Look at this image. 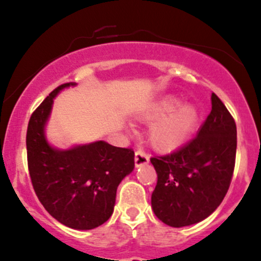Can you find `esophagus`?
I'll use <instances>...</instances> for the list:
<instances>
[{"label":"esophagus","mask_w":261,"mask_h":261,"mask_svg":"<svg viewBox=\"0 0 261 261\" xmlns=\"http://www.w3.org/2000/svg\"><path fill=\"white\" fill-rule=\"evenodd\" d=\"M134 161H136L137 167H141V166L147 165L149 162V155L147 154L142 148H138L136 150V157H134Z\"/></svg>","instance_id":"1"}]
</instances>
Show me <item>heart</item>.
<instances>
[{
  "mask_svg": "<svg viewBox=\"0 0 261 261\" xmlns=\"http://www.w3.org/2000/svg\"><path fill=\"white\" fill-rule=\"evenodd\" d=\"M177 98H166L155 104L146 117L158 120L149 132L153 146L158 149L168 150L184 143L195 128L198 113L195 107L181 106Z\"/></svg>",
  "mask_w": 261,
  "mask_h": 261,
  "instance_id": "b5f03b06",
  "label": "heart"
}]
</instances>
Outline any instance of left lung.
<instances>
[{"mask_svg": "<svg viewBox=\"0 0 261 261\" xmlns=\"http://www.w3.org/2000/svg\"><path fill=\"white\" fill-rule=\"evenodd\" d=\"M197 136L174 152L150 158L157 172L152 192L155 216L172 227L197 224L216 210L232 179L236 124L215 93Z\"/></svg>", "mask_w": 261, "mask_h": 261, "instance_id": "obj_1", "label": "left lung"}]
</instances>
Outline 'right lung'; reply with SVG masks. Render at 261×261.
<instances>
[{"label":"right lung","instance_id":"right-lung-1","mask_svg":"<svg viewBox=\"0 0 261 261\" xmlns=\"http://www.w3.org/2000/svg\"><path fill=\"white\" fill-rule=\"evenodd\" d=\"M72 83L60 85L35 109L26 134L28 166L35 193L54 219L76 230L108 221L118 185L134 168V152L98 141L60 150L45 138L54 98Z\"/></svg>","mask_w":261,"mask_h":261}]
</instances>
